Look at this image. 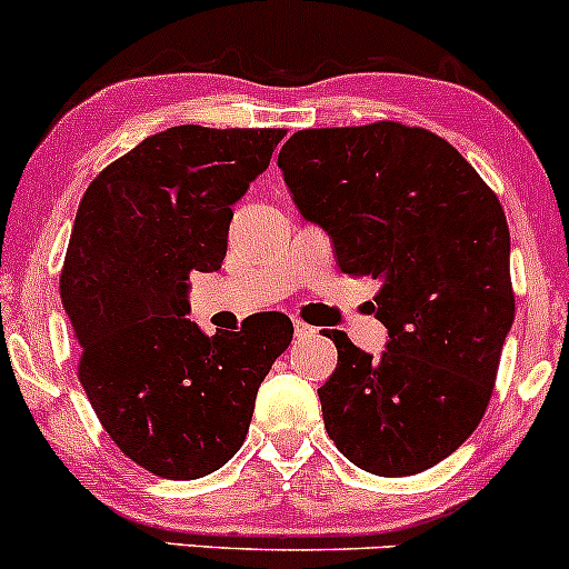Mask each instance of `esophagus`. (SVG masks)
Listing matches in <instances>:
<instances>
[{
    "mask_svg": "<svg viewBox=\"0 0 569 569\" xmlns=\"http://www.w3.org/2000/svg\"><path fill=\"white\" fill-rule=\"evenodd\" d=\"M292 330H296V338H306V336H315L317 330L311 325H306L303 319H292Z\"/></svg>",
    "mask_w": 569,
    "mask_h": 569,
    "instance_id": "esophagus-1",
    "label": "esophagus"
}]
</instances>
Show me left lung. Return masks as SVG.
Returning <instances> with one entry per match:
<instances>
[{
    "label": "left lung",
    "mask_w": 569,
    "mask_h": 569,
    "mask_svg": "<svg viewBox=\"0 0 569 569\" xmlns=\"http://www.w3.org/2000/svg\"><path fill=\"white\" fill-rule=\"evenodd\" d=\"M277 163L341 271L381 284L385 352L328 333L338 366L317 389L325 430L368 473H422L489 406L516 311L506 212L446 139L392 120L298 131Z\"/></svg>",
    "instance_id": "obj_1"
}]
</instances>
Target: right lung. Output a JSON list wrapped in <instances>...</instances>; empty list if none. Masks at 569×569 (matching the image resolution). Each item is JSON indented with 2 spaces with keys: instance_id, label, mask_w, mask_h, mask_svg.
Returning a JSON list of instances; mask_svg holds the SVG:
<instances>
[{
  "instance_id": "obj_1",
  "label": "right lung",
  "mask_w": 569,
  "mask_h": 569,
  "mask_svg": "<svg viewBox=\"0 0 569 569\" xmlns=\"http://www.w3.org/2000/svg\"><path fill=\"white\" fill-rule=\"evenodd\" d=\"M284 129L174 126L107 166L82 196L61 271L80 343V385L126 457L190 481L244 443L260 381L292 322L239 333L190 322V271H217L233 203L263 174Z\"/></svg>"
}]
</instances>
